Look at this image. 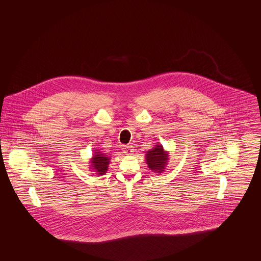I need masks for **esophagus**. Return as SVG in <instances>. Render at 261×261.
<instances>
[{
  "mask_svg": "<svg viewBox=\"0 0 261 261\" xmlns=\"http://www.w3.org/2000/svg\"><path fill=\"white\" fill-rule=\"evenodd\" d=\"M133 151L134 149L131 147V146H125L123 147V152L125 154H133Z\"/></svg>",
  "mask_w": 261,
  "mask_h": 261,
  "instance_id": "1",
  "label": "esophagus"
}]
</instances>
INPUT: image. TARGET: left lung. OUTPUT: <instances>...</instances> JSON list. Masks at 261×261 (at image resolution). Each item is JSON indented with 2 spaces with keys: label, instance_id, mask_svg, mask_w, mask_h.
<instances>
[{
  "label": "left lung",
  "instance_id": "8db88e82",
  "mask_svg": "<svg viewBox=\"0 0 261 261\" xmlns=\"http://www.w3.org/2000/svg\"><path fill=\"white\" fill-rule=\"evenodd\" d=\"M169 161L168 151L164 150L162 145H155L146 152V162L151 171L161 174L165 170Z\"/></svg>",
  "mask_w": 261,
  "mask_h": 261
}]
</instances>
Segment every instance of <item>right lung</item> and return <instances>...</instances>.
Segmentation results:
<instances>
[{"label":"right lung","mask_w":261,"mask_h":261,"mask_svg":"<svg viewBox=\"0 0 261 261\" xmlns=\"http://www.w3.org/2000/svg\"><path fill=\"white\" fill-rule=\"evenodd\" d=\"M110 161H111L110 156H108L107 154L102 153L101 151L97 149L96 151H94V154L91 158V161L89 162L90 168L96 171L97 175H103L108 171Z\"/></svg>","instance_id":"right-lung-1"}]
</instances>
